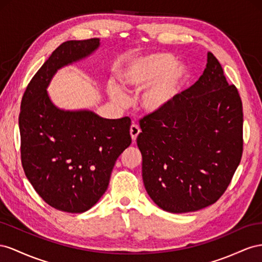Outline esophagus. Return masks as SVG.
<instances>
[{"mask_svg": "<svg viewBox=\"0 0 262 262\" xmlns=\"http://www.w3.org/2000/svg\"><path fill=\"white\" fill-rule=\"evenodd\" d=\"M130 136H132V139H133V141L134 143H135L136 141V139H137V136L139 135L140 134V128H139V126L137 125V124H133L132 126H130Z\"/></svg>", "mask_w": 262, "mask_h": 262, "instance_id": "obj_1", "label": "esophagus"}]
</instances>
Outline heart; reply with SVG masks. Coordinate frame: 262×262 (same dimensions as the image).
<instances>
[{
    "mask_svg": "<svg viewBox=\"0 0 262 262\" xmlns=\"http://www.w3.org/2000/svg\"><path fill=\"white\" fill-rule=\"evenodd\" d=\"M176 62V58L166 52L148 55L127 66L119 73V82L128 92L140 91L150 84L141 95L140 105L149 114L160 113L173 103L189 77L185 67ZM108 93L116 104H125L126 96L116 84H110Z\"/></svg>",
    "mask_w": 262,
    "mask_h": 262,
    "instance_id": "1",
    "label": "heart"
}]
</instances>
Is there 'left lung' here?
<instances>
[{
    "label": "left lung",
    "mask_w": 262,
    "mask_h": 262,
    "mask_svg": "<svg viewBox=\"0 0 262 262\" xmlns=\"http://www.w3.org/2000/svg\"><path fill=\"white\" fill-rule=\"evenodd\" d=\"M243 103L208 52L200 79L163 112L139 121L147 193L170 213L195 212L226 191L243 156Z\"/></svg>",
    "instance_id": "1"
}]
</instances>
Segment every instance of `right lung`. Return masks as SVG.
Segmentation results:
<instances>
[{"label":"right lung","mask_w":262,"mask_h":262,"mask_svg":"<svg viewBox=\"0 0 262 262\" xmlns=\"http://www.w3.org/2000/svg\"><path fill=\"white\" fill-rule=\"evenodd\" d=\"M99 46V38L62 42L36 72L20 103L24 172L40 198L62 212L90 210L105 193L119 155L132 144L129 117L107 119L91 111H63L46 91L58 69Z\"/></svg>","instance_id":"add662e5"}]
</instances>
